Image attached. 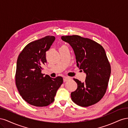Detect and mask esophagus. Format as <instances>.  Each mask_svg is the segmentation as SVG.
I'll list each match as a JSON object with an SVG mask.
<instances>
[{
    "label": "esophagus",
    "mask_w": 128,
    "mask_h": 128,
    "mask_svg": "<svg viewBox=\"0 0 128 128\" xmlns=\"http://www.w3.org/2000/svg\"><path fill=\"white\" fill-rule=\"evenodd\" d=\"M69 79H70V78H69V77H64V82H67V81Z\"/></svg>",
    "instance_id": "esophagus-1"
}]
</instances>
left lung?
<instances>
[{"label":"left lung","mask_w":128,"mask_h":128,"mask_svg":"<svg viewBox=\"0 0 128 128\" xmlns=\"http://www.w3.org/2000/svg\"><path fill=\"white\" fill-rule=\"evenodd\" d=\"M61 39L72 46L77 66L86 75L83 83L74 78L77 88L71 93L72 100L82 107L97 103L105 94L111 72L104 48L95 41L78 35L62 36Z\"/></svg>","instance_id":"1"}]
</instances>
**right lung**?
<instances>
[{
	"mask_svg": "<svg viewBox=\"0 0 128 128\" xmlns=\"http://www.w3.org/2000/svg\"><path fill=\"white\" fill-rule=\"evenodd\" d=\"M56 38L47 36L27 44L19 54L16 63L15 83L19 94L26 102L36 107L49 105L54 100L63 78H55L42 73L46 63V52Z\"/></svg>",
	"mask_w": 128,
	"mask_h": 128,
	"instance_id": "obj_1",
	"label": "right lung"
}]
</instances>
